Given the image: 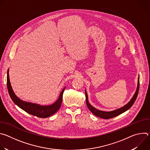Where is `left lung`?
<instances>
[{
	"mask_svg": "<svg viewBox=\"0 0 150 150\" xmlns=\"http://www.w3.org/2000/svg\"><path fill=\"white\" fill-rule=\"evenodd\" d=\"M139 75L138 76V85H137V90L134 94V95L133 96L132 98L131 99V100L128 102L126 104H125L124 106L122 107V108L113 110V111H110V112H105V111H101L100 110H98L97 109H96L95 108H94L93 106H92L89 101H88V95L87 93L86 92V90H85V97H86V103L87 105V107L88 109L92 112L93 114H94L95 116L99 117L100 118L102 119H110L114 117H116L123 113H124L125 112H126V110H127L128 109H129L132 105L134 104V102L135 101L137 97L138 96V91H139Z\"/></svg>",
	"mask_w": 150,
	"mask_h": 150,
	"instance_id": "obj_1",
	"label": "left lung"
}]
</instances>
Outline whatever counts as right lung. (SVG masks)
I'll list each match as a JSON object with an SVG mask.
<instances>
[{"label":"right lung","instance_id":"obj_1","mask_svg":"<svg viewBox=\"0 0 150 150\" xmlns=\"http://www.w3.org/2000/svg\"><path fill=\"white\" fill-rule=\"evenodd\" d=\"M7 88H8L9 94L12 100L13 101V103L16 105H17L19 107V108H20L21 109H23V110H24L25 112H26L27 113L31 115H33L38 117H41V118H46L54 114L60 109V105L62 104V102L63 93L66 87H65L63 89L57 100L54 103L50 105H40L36 103L27 102V101L21 100L14 93L10 82L9 76V69H8Z\"/></svg>","mask_w":150,"mask_h":150}]
</instances>
